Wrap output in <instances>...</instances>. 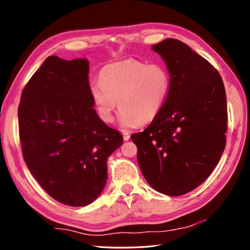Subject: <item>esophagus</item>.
Wrapping results in <instances>:
<instances>
[{
  "instance_id": "obj_1",
  "label": "esophagus",
  "mask_w": 250,
  "mask_h": 250,
  "mask_svg": "<svg viewBox=\"0 0 250 250\" xmlns=\"http://www.w3.org/2000/svg\"><path fill=\"white\" fill-rule=\"evenodd\" d=\"M122 136H124V140L125 141H129L130 140V134L126 133V132H124V133H122Z\"/></svg>"
}]
</instances>
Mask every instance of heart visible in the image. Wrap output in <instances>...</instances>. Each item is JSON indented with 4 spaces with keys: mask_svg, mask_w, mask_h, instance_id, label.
<instances>
[{
    "mask_svg": "<svg viewBox=\"0 0 250 250\" xmlns=\"http://www.w3.org/2000/svg\"><path fill=\"white\" fill-rule=\"evenodd\" d=\"M99 81L90 87L99 117L110 124L119 107L120 125L126 129L155 119L171 90V76L166 67L134 59L105 65Z\"/></svg>",
    "mask_w": 250,
    "mask_h": 250,
    "instance_id": "b5f03b06",
    "label": "heart"
}]
</instances>
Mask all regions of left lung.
I'll return each instance as SVG.
<instances>
[{"mask_svg": "<svg viewBox=\"0 0 250 250\" xmlns=\"http://www.w3.org/2000/svg\"><path fill=\"white\" fill-rule=\"evenodd\" d=\"M151 49L166 62L171 90L151 124L131 139L147 183L183 195L209 176L225 150L226 90L216 68L183 42L167 39Z\"/></svg>", "mask_w": 250, "mask_h": 250, "instance_id": "left-lung-1", "label": "left lung"}]
</instances>
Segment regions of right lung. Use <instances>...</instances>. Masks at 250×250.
Returning <instances> with one entry per match:
<instances>
[{
    "label": "right lung",
    "instance_id": "obj_1",
    "mask_svg": "<svg viewBox=\"0 0 250 250\" xmlns=\"http://www.w3.org/2000/svg\"><path fill=\"white\" fill-rule=\"evenodd\" d=\"M89 61L50 56L24 87L18 108L26 167L51 198L86 206L102 192L107 158L124 142L93 108Z\"/></svg>",
    "mask_w": 250,
    "mask_h": 250
}]
</instances>
